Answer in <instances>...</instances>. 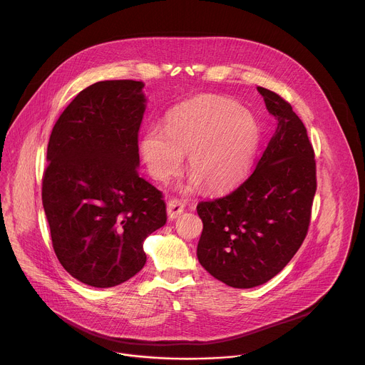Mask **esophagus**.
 <instances>
[{
  "instance_id": "obj_1",
  "label": "esophagus",
  "mask_w": 365,
  "mask_h": 365,
  "mask_svg": "<svg viewBox=\"0 0 365 365\" xmlns=\"http://www.w3.org/2000/svg\"><path fill=\"white\" fill-rule=\"evenodd\" d=\"M185 211V202L180 199H172L168 203V214L170 220L179 218Z\"/></svg>"
}]
</instances>
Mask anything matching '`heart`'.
Here are the masks:
<instances>
[{
    "instance_id": "1",
    "label": "heart",
    "mask_w": 365,
    "mask_h": 365,
    "mask_svg": "<svg viewBox=\"0 0 365 365\" xmlns=\"http://www.w3.org/2000/svg\"><path fill=\"white\" fill-rule=\"evenodd\" d=\"M255 118L234 99L200 95L176 106L166 117V127L151 125L140 143V154L148 175L169 182L183 165L192 186L210 192H227L247 175L258 145Z\"/></svg>"
}]
</instances>
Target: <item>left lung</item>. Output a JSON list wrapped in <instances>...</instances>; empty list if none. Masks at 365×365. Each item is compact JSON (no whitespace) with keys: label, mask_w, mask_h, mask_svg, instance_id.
I'll list each match as a JSON object with an SVG mask.
<instances>
[{"label":"left lung","mask_w":365,"mask_h":365,"mask_svg":"<svg viewBox=\"0 0 365 365\" xmlns=\"http://www.w3.org/2000/svg\"><path fill=\"white\" fill-rule=\"evenodd\" d=\"M277 128L255 170L224 197L197 203L203 222L197 259L235 289L279 274L306 238L317 192V162L306 127L279 93L258 86Z\"/></svg>","instance_id":"1"}]
</instances>
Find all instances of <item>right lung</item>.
<instances>
[{"label": "right lung", "mask_w": 365, "mask_h": 365, "mask_svg": "<svg viewBox=\"0 0 365 365\" xmlns=\"http://www.w3.org/2000/svg\"><path fill=\"white\" fill-rule=\"evenodd\" d=\"M138 81L81 91L51 130L41 199L63 269L92 287H114L145 264L144 240L166 224L163 193L138 175L145 110Z\"/></svg>", "instance_id": "obj_1"}]
</instances>
